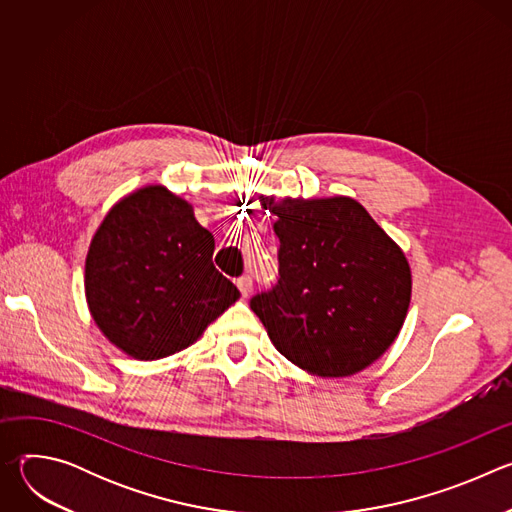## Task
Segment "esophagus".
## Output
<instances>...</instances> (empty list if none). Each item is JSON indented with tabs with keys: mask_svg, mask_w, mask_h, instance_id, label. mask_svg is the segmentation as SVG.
<instances>
[{
	"mask_svg": "<svg viewBox=\"0 0 512 512\" xmlns=\"http://www.w3.org/2000/svg\"><path fill=\"white\" fill-rule=\"evenodd\" d=\"M237 287H239V291H241V296H243V298H247V296L251 294V287H253V279H251V275H243V277H239V279H237Z\"/></svg>",
	"mask_w": 512,
	"mask_h": 512,
	"instance_id": "1",
	"label": "esophagus"
}]
</instances>
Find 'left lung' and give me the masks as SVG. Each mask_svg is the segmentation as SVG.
Masks as SVG:
<instances>
[{
	"mask_svg": "<svg viewBox=\"0 0 512 512\" xmlns=\"http://www.w3.org/2000/svg\"><path fill=\"white\" fill-rule=\"evenodd\" d=\"M277 221V283L251 298L273 346L318 377H348L397 338L411 300L403 251L356 200L263 198Z\"/></svg>",
	"mask_w": 512,
	"mask_h": 512,
	"instance_id": "1",
	"label": "left lung"
}]
</instances>
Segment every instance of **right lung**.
Segmentation results:
<instances>
[{
    "label": "right lung",
    "instance_id": "right-lung-1",
    "mask_svg": "<svg viewBox=\"0 0 512 512\" xmlns=\"http://www.w3.org/2000/svg\"><path fill=\"white\" fill-rule=\"evenodd\" d=\"M212 253L214 237L186 200L162 186L125 196L87 255L85 291L97 326L139 360L190 346L241 296Z\"/></svg>",
    "mask_w": 512,
    "mask_h": 512
}]
</instances>
